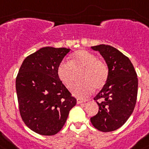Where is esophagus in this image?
<instances>
[{
  "mask_svg": "<svg viewBox=\"0 0 149 149\" xmlns=\"http://www.w3.org/2000/svg\"><path fill=\"white\" fill-rule=\"evenodd\" d=\"M77 103L79 104V103H85V102L88 101V100L86 99H82V98H77Z\"/></svg>",
  "mask_w": 149,
  "mask_h": 149,
  "instance_id": "1",
  "label": "esophagus"
}]
</instances>
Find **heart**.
I'll return each mask as SVG.
<instances>
[{
  "label": "heart",
  "mask_w": 149,
  "mask_h": 149,
  "mask_svg": "<svg viewBox=\"0 0 149 149\" xmlns=\"http://www.w3.org/2000/svg\"><path fill=\"white\" fill-rule=\"evenodd\" d=\"M83 68L80 80L73 87L72 93L75 96L83 97L93 92L94 88H103L108 79L109 70L103 62L97 57L86 50H79L72 56L70 61H62L57 69V75L62 84L70 88L74 83V70Z\"/></svg>",
  "instance_id": "heart-1"
}]
</instances>
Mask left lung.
<instances>
[{
  "label": "left lung",
  "mask_w": 149,
  "mask_h": 149,
  "mask_svg": "<svg viewBox=\"0 0 149 149\" xmlns=\"http://www.w3.org/2000/svg\"><path fill=\"white\" fill-rule=\"evenodd\" d=\"M91 48L99 52L109 70L107 83L94 98L100 102H97L99 111L91 118V122L102 132L113 131L133 113L138 90L137 75L130 59L116 48L105 44Z\"/></svg>",
  "instance_id": "obj_1"
}]
</instances>
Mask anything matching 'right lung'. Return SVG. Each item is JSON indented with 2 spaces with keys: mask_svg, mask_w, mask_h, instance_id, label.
I'll use <instances>...</instances> for the list:
<instances>
[{
  "mask_svg": "<svg viewBox=\"0 0 149 149\" xmlns=\"http://www.w3.org/2000/svg\"><path fill=\"white\" fill-rule=\"evenodd\" d=\"M67 48H41L24 59L15 80L19 111L24 124L35 133L52 136L65 124L76 104L57 75Z\"/></svg>",
  "mask_w": 149,
  "mask_h": 149,
  "instance_id": "add662e5",
  "label": "right lung"
}]
</instances>
